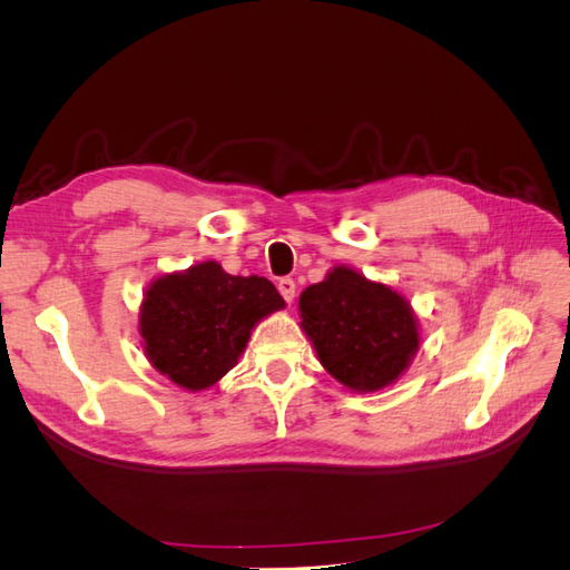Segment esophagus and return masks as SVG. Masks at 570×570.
Returning a JSON list of instances; mask_svg holds the SVG:
<instances>
[{
	"instance_id": "esophagus-1",
	"label": "esophagus",
	"mask_w": 570,
	"mask_h": 570,
	"mask_svg": "<svg viewBox=\"0 0 570 570\" xmlns=\"http://www.w3.org/2000/svg\"><path fill=\"white\" fill-rule=\"evenodd\" d=\"M278 292H281L283 299H285L287 304H292V302H295L297 285H295V281H292V278H283V281L278 283Z\"/></svg>"
}]
</instances>
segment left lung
Masks as SVG:
<instances>
[{
  "instance_id": "left-lung-1",
  "label": "left lung",
  "mask_w": 570,
  "mask_h": 570,
  "mask_svg": "<svg viewBox=\"0 0 570 570\" xmlns=\"http://www.w3.org/2000/svg\"><path fill=\"white\" fill-rule=\"evenodd\" d=\"M299 314L323 368L354 392L396 383L421 344L419 318L400 292L350 266H335L308 285Z\"/></svg>"
}]
</instances>
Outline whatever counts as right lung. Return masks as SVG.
Instances as JSON below:
<instances>
[{"mask_svg": "<svg viewBox=\"0 0 570 570\" xmlns=\"http://www.w3.org/2000/svg\"><path fill=\"white\" fill-rule=\"evenodd\" d=\"M285 299L258 275H230L218 262L154 281L140 306V335L149 364L183 390L216 385L245 352L254 325Z\"/></svg>", "mask_w": 570, "mask_h": 570, "instance_id": "1", "label": "right lung"}]
</instances>
